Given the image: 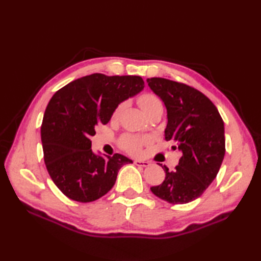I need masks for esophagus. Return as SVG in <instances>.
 <instances>
[{
    "mask_svg": "<svg viewBox=\"0 0 261 261\" xmlns=\"http://www.w3.org/2000/svg\"><path fill=\"white\" fill-rule=\"evenodd\" d=\"M134 163L136 166H140V167H148V166L150 165L149 162H146V160H139V159H136Z\"/></svg>",
    "mask_w": 261,
    "mask_h": 261,
    "instance_id": "1",
    "label": "esophagus"
}]
</instances>
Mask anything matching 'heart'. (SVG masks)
Segmentation results:
<instances>
[{"label":"heart","mask_w":261,"mask_h":261,"mask_svg":"<svg viewBox=\"0 0 261 261\" xmlns=\"http://www.w3.org/2000/svg\"><path fill=\"white\" fill-rule=\"evenodd\" d=\"M138 104H139L141 110L147 115L151 114L157 110H163V104H162V101H160V98L152 93L141 94V95L138 97ZM122 109H123V104L122 103L119 104L118 107L114 109L112 115H111L112 121H116L120 118ZM147 142H148L147 139H140V138L135 137V136H126L122 139L121 147L127 152H130L132 154H138L141 150L142 145H145Z\"/></svg>","instance_id":"b5f03b06"}]
</instances>
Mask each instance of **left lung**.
<instances>
[{
	"label": "left lung",
	"instance_id": "1",
	"mask_svg": "<svg viewBox=\"0 0 261 261\" xmlns=\"http://www.w3.org/2000/svg\"><path fill=\"white\" fill-rule=\"evenodd\" d=\"M147 83L167 110L165 139L181 152L178 166L173 171L164 166V181L150 190L170 204L190 203L202 195L222 165L223 120L210 98L195 88L159 77Z\"/></svg>",
	"mask_w": 261,
	"mask_h": 261
}]
</instances>
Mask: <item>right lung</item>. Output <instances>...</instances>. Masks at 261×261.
Here are the masks:
<instances>
[{
	"mask_svg": "<svg viewBox=\"0 0 261 261\" xmlns=\"http://www.w3.org/2000/svg\"><path fill=\"white\" fill-rule=\"evenodd\" d=\"M143 87L140 76L92 74L55 93L43 114L41 142L48 173L66 196L82 203L96 201L113 187L122 166L132 163L120 153H94L90 138L120 103Z\"/></svg>",
	"mask_w": 261,
	"mask_h": 261,
	"instance_id": "1",
	"label": "right lung"
}]
</instances>
